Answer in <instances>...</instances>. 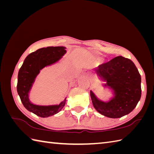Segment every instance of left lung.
<instances>
[{
    "label": "left lung",
    "mask_w": 154,
    "mask_h": 154,
    "mask_svg": "<svg viewBox=\"0 0 154 154\" xmlns=\"http://www.w3.org/2000/svg\"><path fill=\"white\" fill-rule=\"evenodd\" d=\"M97 73L113 91L114 97L108 102L99 100L91 91L94 109L100 114L118 119L131 112L141 98V76L133 62L128 58L118 56L100 65Z\"/></svg>",
    "instance_id": "1"
}]
</instances>
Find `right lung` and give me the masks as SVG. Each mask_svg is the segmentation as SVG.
<instances>
[{
	"label": "right lung",
	"mask_w": 154,
	"mask_h": 154,
	"mask_svg": "<svg viewBox=\"0 0 154 154\" xmlns=\"http://www.w3.org/2000/svg\"><path fill=\"white\" fill-rule=\"evenodd\" d=\"M66 53L63 46L43 48L32 52L26 57L18 75L17 92L24 106L37 116L46 118L58 113L65 106V100L60 104L41 106L32 104L29 99V93L40 70L56 63Z\"/></svg>",
	"instance_id": "add662e5"
}]
</instances>
